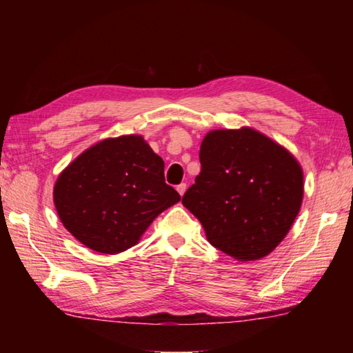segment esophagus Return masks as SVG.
<instances>
[{"label": "esophagus", "mask_w": 353, "mask_h": 353, "mask_svg": "<svg viewBox=\"0 0 353 353\" xmlns=\"http://www.w3.org/2000/svg\"><path fill=\"white\" fill-rule=\"evenodd\" d=\"M176 190H177V193H179V194L183 196L185 191H187V183H179Z\"/></svg>", "instance_id": "esophagus-1"}]
</instances>
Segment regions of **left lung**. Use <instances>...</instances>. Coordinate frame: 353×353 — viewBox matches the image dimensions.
I'll list each match as a JSON object with an SVG mask.
<instances>
[{
    "label": "left lung",
    "mask_w": 353,
    "mask_h": 353,
    "mask_svg": "<svg viewBox=\"0 0 353 353\" xmlns=\"http://www.w3.org/2000/svg\"><path fill=\"white\" fill-rule=\"evenodd\" d=\"M201 172L182 204L207 240L236 260H256L288 234L303 196L296 159L254 129L212 130L202 140Z\"/></svg>",
    "instance_id": "8db88e82"
}]
</instances>
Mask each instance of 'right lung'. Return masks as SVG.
Returning <instances> with one entry per match:
<instances>
[{
  "label": "right lung",
  "mask_w": 353,
  "mask_h": 353,
  "mask_svg": "<svg viewBox=\"0 0 353 353\" xmlns=\"http://www.w3.org/2000/svg\"><path fill=\"white\" fill-rule=\"evenodd\" d=\"M165 163L140 135L99 141L68 165L54 185L59 218L101 254L132 248L181 194L165 182Z\"/></svg>",
  "instance_id": "add662e5"
}]
</instances>
